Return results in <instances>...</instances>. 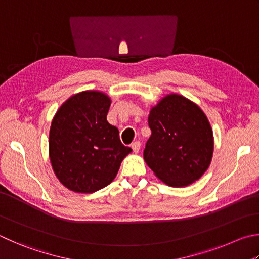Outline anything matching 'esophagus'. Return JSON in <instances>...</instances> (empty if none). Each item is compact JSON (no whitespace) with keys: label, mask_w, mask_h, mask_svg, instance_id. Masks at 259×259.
<instances>
[{"label":"esophagus","mask_w":259,"mask_h":259,"mask_svg":"<svg viewBox=\"0 0 259 259\" xmlns=\"http://www.w3.org/2000/svg\"><path fill=\"white\" fill-rule=\"evenodd\" d=\"M140 146H142V144H140V142H135L131 144V148H133V150L135 153H138L139 149H140Z\"/></svg>","instance_id":"obj_1"}]
</instances>
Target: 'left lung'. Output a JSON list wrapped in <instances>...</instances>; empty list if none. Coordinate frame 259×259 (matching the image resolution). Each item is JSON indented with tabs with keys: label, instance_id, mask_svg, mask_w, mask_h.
<instances>
[{
	"label": "left lung",
	"instance_id": "1",
	"mask_svg": "<svg viewBox=\"0 0 259 259\" xmlns=\"http://www.w3.org/2000/svg\"><path fill=\"white\" fill-rule=\"evenodd\" d=\"M152 136L144 159L159 180L186 187L201 178L213 157L214 137L200 107L179 94H167L150 109Z\"/></svg>",
	"mask_w": 259,
	"mask_h": 259
}]
</instances>
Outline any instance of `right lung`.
I'll use <instances>...</instances> for the list:
<instances>
[{
  "label": "right lung",
  "mask_w": 259,
  "mask_h": 259,
  "mask_svg": "<svg viewBox=\"0 0 259 259\" xmlns=\"http://www.w3.org/2000/svg\"><path fill=\"white\" fill-rule=\"evenodd\" d=\"M111 97L84 91L69 97L52 120L49 155L56 178L69 190L93 194L114 180L126 155L119 130L106 120Z\"/></svg>",
  "instance_id": "obj_1"
}]
</instances>
